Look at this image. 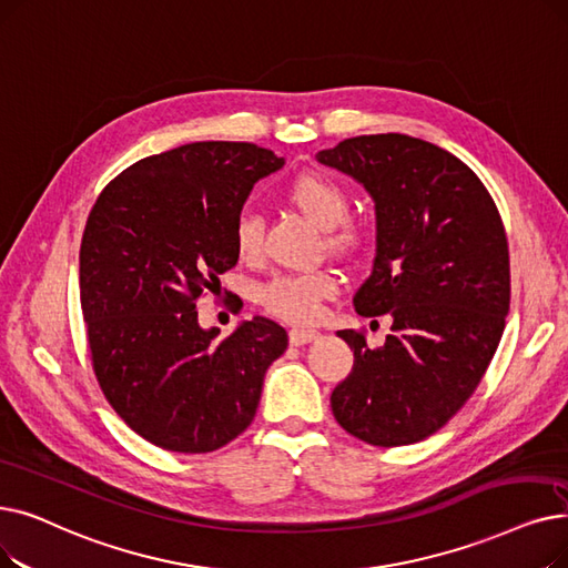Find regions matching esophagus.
<instances>
[{
  "instance_id": "1",
  "label": "esophagus",
  "mask_w": 568,
  "mask_h": 568,
  "mask_svg": "<svg viewBox=\"0 0 568 568\" xmlns=\"http://www.w3.org/2000/svg\"><path fill=\"white\" fill-rule=\"evenodd\" d=\"M313 338H317L315 329H306V327H292L290 329V343L292 345H304V343H311Z\"/></svg>"
}]
</instances>
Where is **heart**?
I'll return each mask as SVG.
<instances>
[{"label":"heart","instance_id":"obj_1","mask_svg":"<svg viewBox=\"0 0 568 568\" xmlns=\"http://www.w3.org/2000/svg\"><path fill=\"white\" fill-rule=\"evenodd\" d=\"M285 200L304 213L311 223L325 232L327 251L353 257L366 243V230L348 220L351 196L332 176L308 171L294 179ZM234 251L241 262H257L262 257V223L255 213H241L234 223ZM338 290L336 276L327 268L300 271V274H281L266 281L257 290V302L276 317L290 323H313L320 313V304L334 297Z\"/></svg>","mask_w":568,"mask_h":568}]
</instances>
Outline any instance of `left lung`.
Wrapping results in <instances>:
<instances>
[{
  "instance_id": "1",
  "label": "left lung",
  "mask_w": 568,
  "mask_h": 568,
  "mask_svg": "<svg viewBox=\"0 0 568 568\" xmlns=\"http://www.w3.org/2000/svg\"><path fill=\"white\" fill-rule=\"evenodd\" d=\"M317 160L376 202L374 271L362 317L389 315L381 348L341 329L353 372L332 392L336 423L378 448L436 434L468 402L497 353L510 306L508 241L483 181L459 158L406 134L343 139Z\"/></svg>"
}]
</instances>
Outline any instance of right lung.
<instances>
[{"instance_id": "add662e5", "label": "right lung", "mask_w": 568, "mask_h": 568, "mask_svg": "<svg viewBox=\"0 0 568 568\" xmlns=\"http://www.w3.org/2000/svg\"><path fill=\"white\" fill-rule=\"evenodd\" d=\"M281 166L255 143H185L128 166L88 215L79 281L92 372L125 425L162 450L213 453L248 429L287 348L274 320L217 338L194 311L239 260L245 196Z\"/></svg>"}]
</instances>
